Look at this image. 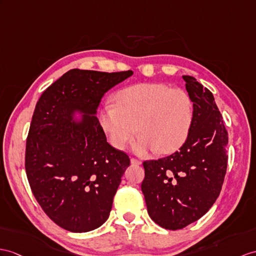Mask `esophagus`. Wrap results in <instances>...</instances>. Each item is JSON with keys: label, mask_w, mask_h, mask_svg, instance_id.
<instances>
[{"label": "esophagus", "mask_w": 256, "mask_h": 256, "mask_svg": "<svg viewBox=\"0 0 256 256\" xmlns=\"http://www.w3.org/2000/svg\"><path fill=\"white\" fill-rule=\"evenodd\" d=\"M130 163H132V165H136V166L141 165V162L139 160H136V158H132V160H130Z\"/></svg>", "instance_id": "34e87169"}]
</instances>
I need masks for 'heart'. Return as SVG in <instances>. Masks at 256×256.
Masks as SVG:
<instances>
[{
	"mask_svg": "<svg viewBox=\"0 0 256 256\" xmlns=\"http://www.w3.org/2000/svg\"><path fill=\"white\" fill-rule=\"evenodd\" d=\"M117 103L105 104L100 122L114 148L120 150L136 132L132 144L140 155L175 152L188 138L193 105L188 93L165 84L130 86L117 94Z\"/></svg>",
	"mask_w": 256,
	"mask_h": 256,
	"instance_id": "obj_1",
	"label": "heart"
}]
</instances>
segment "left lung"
Masks as SVG:
<instances>
[{
  "instance_id": "8db88e82",
  "label": "left lung",
  "mask_w": 256,
  "mask_h": 256,
  "mask_svg": "<svg viewBox=\"0 0 256 256\" xmlns=\"http://www.w3.org/2000/svg\"><path fill=\"white\" fill-rule=\"evenodd\" d=\"M193 102V122L179 151L143 163L141 190L148 213L165 229H182L212 208L227 170L228 134L213 93L194 77L182 76Z\"/></svg>"
}]
</instances>
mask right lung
Segmentation results:
<instances>
[{"mask_svg": "<svg viewBox=\"0 0 256 256\" xmlns=\"http://www.w3.org/2000/svg\"><path fill=\"white\" fill-rule=\"evenodd\" d=\"M132 74L72 70L36 105L26 144L27 178L44 213L68 232H91L110 216L130 160L108 144L96 110L105 93Z\"/></svg>", "mask_w": 256, "mask_h": 256, "instance_id": "1", "label": "right lung"}]
</instances>
